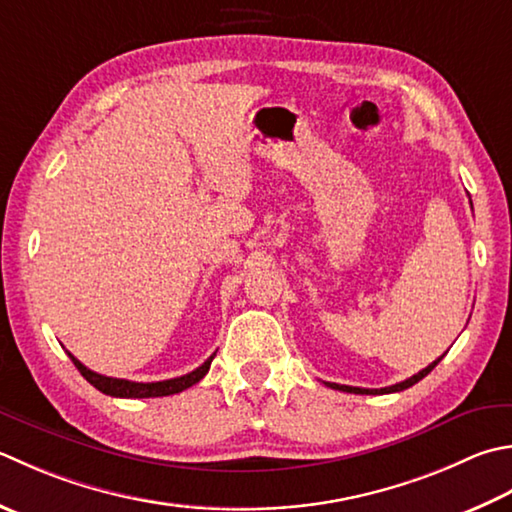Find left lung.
I'll use <instances>...</instances> for the list:
<instances>
[{
	"label": "left lung",
	"instance_id": "1",
	"mask_svg": "<svg viewBox=\"0 0 512 512\" xmlns=\"http://www.w3.org/2000/svg\"><path fill=\"white\" fill-rule=\"evenodd\" d=\"M473 206V204H470ZM444 359V355L439 357V359H435L433 364H428L424 370H419L417 375H413V377H408V379H404V382H399V384H395V386H386V388H357V386H344V384H330V382H326V386H330V388H335V390H344V393H355V395H386V393H399V390H406V388H410L413 384H417L419 379H424L430 370H433L439 362H442Z\"/></svg>",
	"mask_w": 512,
	"mask_h": 512
}]
</instances>
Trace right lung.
<instances>
[{"label":"right lung","instance_id":"right-lung-1","mask_svg":"<svg viewBox=\"0 0 512 512\" xmlns=\"http://www.w3.org/2000/svg\"><path fill=\"white\" fill-rule=\"evenodd\" d=\"M68 357L73 359V364L77 366L79 373H82V377L86 379L88 384H93L97 390H102L104 395H110V397H126V399H144V397H166V395H175V393H182V390L190 388L193 384H197L199 379H202L208 368H210V362L215 359V353L210 355L206 362L195 368L193 373L188 375H182V377H175V379H164V382H128V379H117V377H106V375H99L95 373V370L86 368L82 362H79L77 357H73L68 353Z\"/></svg>","mask_w":512,"mask_h":512}]
</instances>
